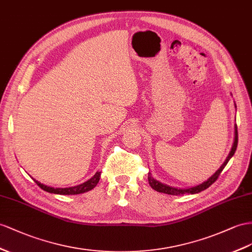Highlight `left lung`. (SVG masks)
I'll return each instance as SVG.
<instances>
[{
  "instance_id": "8db88e82",
  "label": "left lung",
  "mask_w": 252,
  "mask_h": 252,
  "mask_svg": "<svg viewBox=\"0 0 252 252\" xmlns=\"http://www.w3.org/2000/svg\"><path fill=\"white\" fill-rule=\"evenodd\" d=\"M237 126H235V138H234V144H233V147H232V149L229 153V157L227 158V159L224 160V163L220 166V168H219L214 175H213L208 181L203 182L202 184H199L197 186H193V188H189V189H176V188H172V186H168L166 184H163L160 183L158 181H157L156 179H153L152 176L150 175V173H148V181H149V184L151 188L153 189H156L157 191H159V192H164V193H168V195H176V196H181V195H186V193H198L200 191H202L206 189H209L210 186L214 183L216 180L218 179V177L220 176L221 171L223 170V168L225 167V165L228 164V162L230 160V158L233 157V154L235 153V150L237 148V141H238V135H237Z\"/></svg>"
}]
</instances>
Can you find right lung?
Returning a JSON list of instances; mask_svg holds the SVG:
<instances>
[{"label":"right lung","instance_id":"1","mask_svg":"<svg viewBox=\"0 0 252 252\" xmlns=\"http://www.w3.org/2000/svg\"><path fill=\"white\" fill-rule=\"evenodd\" d=\"M100 177H101V171H98L92 179H89L88 181L84 182L81 185L73 186V188H67V189L50 188V186L43 185V184L39 183L38 181H36V180H34V181L44 191L52 192V193H59V195H77V193H83V192L88 191L90 189H93L94 188H95V185L99 183Z\"/></svg>","mask_w":252,"mask_h":252}]
</instances>
